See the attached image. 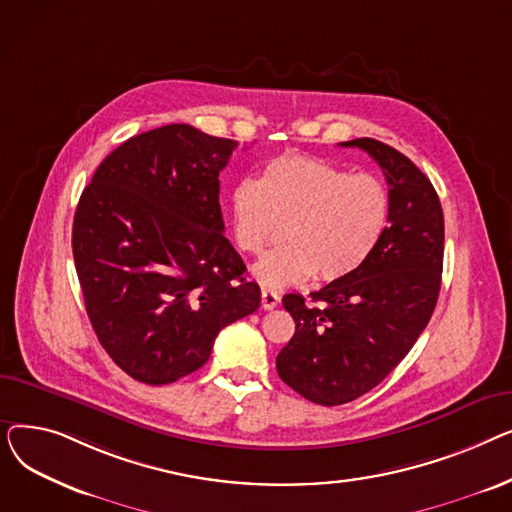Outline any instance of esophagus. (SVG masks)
I'll return each instance as SVG.
<instances>
[{
    "label": "esophagus",
    "instance_id": "obj_1",
    "mask_svg": "<svg viewBox=\"0 0 512 512\" xmlns=\"http://www.w3.org/2000/svg\"><path fill=\"white\" fill-rule=\"evenodd\" d=\"M278 303H280V294L276 290H270V288H263L261 290V307L265 311L278 307Z\"/></svg>",
    "mask_w": 512,
    "mask_h": 512
}]
</instances>
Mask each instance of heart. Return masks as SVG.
<instances>
[{
	"instance_id": "heart-1",
	"label": "heart",
	"mask_w": 512,
	"mask_h": 512,
	"mask_svg": "<svg viewBox=\"0 0 512 512\" xmlns=\"http://www.w3.org/2000/svg\"><path fill=\"white\" fill-rule=\"evenodd\" d=\"M386 186L332 161L286 153L265 161L259 178H242L230 195L236 245L251 255L286 222V245L267 253L255 276L265 286L348 278L367 261L388 222Z\"/></svg>"
}]
</instances>
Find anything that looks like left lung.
I'll use <instances>...</instances> for the list:
<instances>
[{
	"label": "left lung",
	"instance_id": "1",
	"mask_svg": "<svg viewBox=\"0 0 512 512\" xmlns=\"http://www.w3.org/2000/svg\"><path fill=\"white\" fill-rule=\"evenodd\" d=\"M367 151L390 186L388 226L367 261L305 303L286 294L294 336L276 367L282 382L315 405L336 407L378 386L407 357L432 317L444 261L438 193L413 161L375 139L340 143Z\"/></svg>",
	"mask_w": 512,
	"mask_h": 512
}]
</instances>
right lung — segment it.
I'll return each instance as SVG.
<instances>
[{"mask_svg":"<svg viewBox=\"0 0 512 512\" xmlns=\"http://www.w3.org/2000/svg\"><path fill=\"white\" fill-rule=\"evenodd\" d=\"M236 141L188 124L128 139L80 195L72 253L101 346L143 384L203 367L215 336L259 309L261 290L224 236L220 172Z\"/></svg>","mask_w":512,"mask_h":512,"instance_id":"obj_1","label":"right lung"}]
</instances>
